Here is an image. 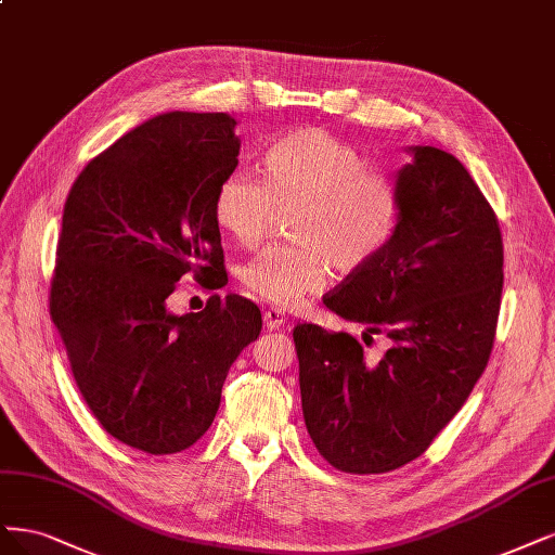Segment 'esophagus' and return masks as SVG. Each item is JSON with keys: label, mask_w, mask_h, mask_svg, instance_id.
Returning a JSON list of instances; mask_svg holds the SVG:
<instances>
[{"label": "esophagus", "mask_w": 555, "mask_h": 555, "mask_svg": "<svg viewBox=\"0 0 555 555\" xmlns=\"http://www.w3.org/2000/svg\"><path fill=\"white\" fill-rule=\"evenodd\" d=\"M263 323H266V328H269V331H280V328H284L286 317H284L282 310L271 308V310L263 312Z\"/></svg>", "instance_id": "34e87169"}]
</instances>
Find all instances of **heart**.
<instances>
[{
	"instance_id": "obj_1",
	"label": "heart",
	"mask_w": 555,
	"mask_h": 555,
	"mask_svg": "<svg viewBox=\"0 0 555 555\" xmlns=\"http://www.w3.org/2000/svg\"><path fill=\"white\" fill-rule=\"evenodd\" d=\"M266 179L229 171L216 188L214 220L238 245H255L278 211H294L286 234L238 269L253 296L282 310L321 292L331 263L341 273L367 269L392 243L401 218L397 183L323 128L286 132L263 156Z\"/></svg>"
}]
</instances>
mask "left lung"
<instances>
[{"mask_svg":"<svg viewBox=\"0 0 555 555\" xmlns=\"http://www.w3.org/2000/svg\"><path fill=\"white\" fill-rule=\"evenodd\" d=\"M406 151L392 243L323 298L392 347L372 365L349 333L294 328L305 427L323 460L356 475L395 470L431 446L482 376L501 310L493 208L448 151Z\"/></svg>","mask_w":555,"mask_h":555,"instance_id":"1","label":"left lung"}]
</instances>
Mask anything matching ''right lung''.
Wrapping results in <instances>:
<instances>
[{
	"instance_id": "1",
	"label": "right lung",
	"mask_w": 555,
	"mask_h": 555,
	"mask_svg": "<svg viewBox=\"0 0 555 555\" xmlns=\"http://www.w3.org/2000/svg\"><path fill=\"white\" fill-rule=\"evenodd\" d=\"M234 128L224 112L158 114L95 156L64 206L50 317L95 420L149 454L199 441L261 333L259 308L236 294L202 312L167 308L188 273L227 284L214 195L238 165Z\"/></svg>"
}]
</instances>
